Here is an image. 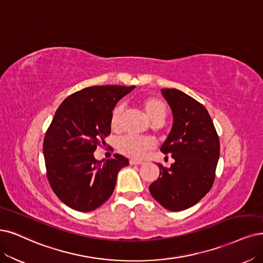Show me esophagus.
<instances>
[{"label":"esophagus","mask_w":263,"mask_h":263,"mask_svg":"<svg viewBox=\"0 0 263 263\" xmlns=\"http://www.w3.org/2000/svg\"><path fill=\"white\" fill-rule=\"evenodd\" d=\"M142 160H137V159H130V164H142Z\"/></svg>","instance_id":"34e87169"}]
</instances>
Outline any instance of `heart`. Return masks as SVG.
I'll return each instance as SVG.
<instances>
[{
	"instance_id": "obj_1",
	"label": "heart",
	"mask_w": 263,
	"mask_h": 263,
	"mask_svg": "<svg viewBox=\"0 0 263 263\" xmlns=\"http://www.w3.org/2000/svg\"><path fill=\"white\" fill-rule=\"evenodd\" d=\"M141 106L147 116V118L153 122H161L166 116V105L163 104L157 97L148 96L141 101ZM122 114V108L117 106L111 112L110 125L112 130H118L120 124V118ZM154 141L147 138H134V137H124L118 141V149L125 156L140 159L146 152L154 148Z\"/></svg>"
}]
</instances>
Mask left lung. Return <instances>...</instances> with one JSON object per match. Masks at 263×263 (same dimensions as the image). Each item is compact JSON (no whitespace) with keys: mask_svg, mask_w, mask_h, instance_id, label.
<instances>
[{"mask_svg":"<svg viewBox=\"0 0 263 263\" xmlns=\"http://www.w3.org/2000/svg\"><path fill=\"white\" fill-rule=\"evenodd\" d=\"M169 104L173 123L160 151L171 155L170 168L158 164L159 178L149 192L170 211L185 210L210 191L220 156V142L205 106L177 89L160 90Z\"/></svg>","mask_w":263,"mask_h":263,"instance_id":"1","label":"left lung"}]
</instances>
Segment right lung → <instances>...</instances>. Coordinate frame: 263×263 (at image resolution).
Wrapping results in <instances>:
<instances>
[{
  "mask_svg": "<svg viewBox=\"0 0 263 263\" xmlns=\"http://www.w3.org/2000/svg\"><path fill=\"white\" fill-rule=\"evenodd\" d=\"M134 87H85L57 108L45 134L43 155L53 192L71 209L89 212L102 206L111 196L118 172L129 164L118 154L103 163L95 159L94 152L110 134L116 104Z\"/></svg>",
  "mask_w": 263,
  "mask_h": 263,
  "instance_id": "obj_1",
  "label": "right lung"
}]
</instances>
